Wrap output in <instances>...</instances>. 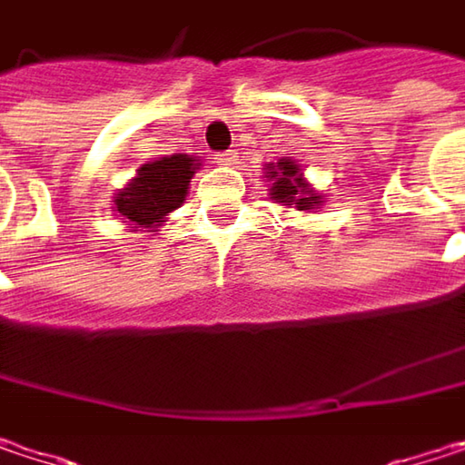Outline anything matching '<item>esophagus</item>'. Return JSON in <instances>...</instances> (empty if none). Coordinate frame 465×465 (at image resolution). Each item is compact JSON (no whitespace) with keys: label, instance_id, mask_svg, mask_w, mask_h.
Here are the masks:
<instances>
[{"label":"esophagus","instance_id":"1","mask_svg":"<svg viewBox=\"0 0 465 465\" xmlns=\"http://www.w3.org/2000/svg\"><path fill=\"white\" fill-rule=\"evenodd\" d=\"M216 163H219V166H232V163H238V153H235V150L216 153Z\"/></svg>","mask_w":465,"mask_h":465}]
</instances>
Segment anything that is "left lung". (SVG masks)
Wrapping results in <instances>:
<instances>
[{
  "label": "left lung",
  "mask_w": 465,
  "mask_h": 465,
  "mask_svg": "<svg viewBox=\"0 0 465 465\" xmlns=\"http://www.w3.org/2000/svg\"><path fill=\"white\" fill-rule=\"evenodd\" d=\"M270 180H272V198L282 203V206H296L299 212H307V209H315L322 203V195H317L312 193L304 180H302V174H299V166L293 163V161H285L282 158L281 163H278V169L275 166H270Z\"/></svg>",
  "instance_id": "8db88e82"
}]
</instances>
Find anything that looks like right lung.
Returning a JSON list of instances; mask_svg holds the SVG:
<instances>
[{
    "instance_id": "obj_1",
    "label": "right lung",
    "mask_w": 465,
    "mask_h": 465,
    "mask_svg": "<svg viewBox=\"0 0 465 465\" xmlns=\"http://www.w3.org/2000/svg\"><path fill=\"white\" fill-rule=\"evenodd\" d=\"M195 163L187 155H166L145 163L137 180L116 195L118 214L140 227H155L174 212L187 195V183L195 174Z\"/></svg>"
}]
</instances>
